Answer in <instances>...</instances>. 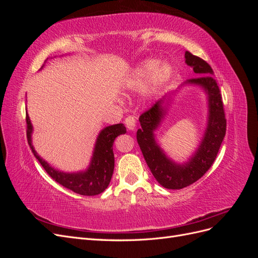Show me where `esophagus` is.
I'll return each mask as SVG.
<instances>
[{
  "label": "esophagus",
  "mask_w": 258,
  "mask_h": 258,
  "mask_svg": "<svg viewBox=\"0 0 258 258\" xmlns=\"http://www.w3.org/2000/svg\"><path fill=\"white\" fill-rule=\"evenodd\" d=\"M124 123H126L128 130H134L136 128V118L134 116H128L124 119Z\"/></svg>",
  "instance_id": "obj_1"
}]
</instances>
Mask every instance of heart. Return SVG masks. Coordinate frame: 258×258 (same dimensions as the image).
<instances>
[{"label": "heart", "instance_id": "obj_1", "mask_svg": "<svg viewBox=\"0 0 258 258\" xmlns=\"http://www.w3.org/2000/svg\"><path fill=\"white\" fill-rule=\"evenodd\" d=\"M172 74L173 68L167 62L159 64L158 60L147 59L134 70L127 81V87L131 90H143L152 79L155 87H159L167 83Z\"/></svg>", "mask_w": 258, "mask_h": 258}]
</instances>
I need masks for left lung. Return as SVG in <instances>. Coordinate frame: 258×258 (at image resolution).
I'll list each match as a JSON object with an SVG mask.
<instances>
[{"mask_svg":"<svg viewBox=\"0 0 258 258\" xmlns=\"http://www.w3.org/2000/svg\"><path fill=\"white\" fill-rule=\"evenodd\" d=\"M186 63L192 67L194 72L201 76L194 77L186 84L200 85L209 97V119L205 137L192 157L185 165L171 161L156 144L154 130L159 126L165 113L162 104L165 98L157 101L140 116L141 129L137 132V140L144 159L157 182L168 189H182L204 176L213 165L226 135V118L222 95L214 79V72L207 61L185 52Z\"/></svg>","mask_w":258,"mask_h":258,"instance_id":"left-lung-1","label":"left lung"}]
</instances>
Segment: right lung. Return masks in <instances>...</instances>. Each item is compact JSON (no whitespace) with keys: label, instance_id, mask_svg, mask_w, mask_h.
<instances>
[{"label":"right lung","instance_id":"obj_1","mask_svg":"<svg viewBox=\"0 0 258 258\" xmlns=\"http://www.w3.org/2000/svg\"><path fill=\"white\" fill-rule=\"evenodd\" d=\"M26 121L28 143L35 158L40 161L42 167L52 179L60 185L64 186L66 188L83 195V196H96V195L103 192L107 188L114 171L113 143L119 135H124L127 132L126 127L122 123L108 126L100 132L91 163L87 171L79 173H64L51 168L47 162L37 155L32 146V141H31L32 124H31L28 113H26Z\"/></svg>","mask_w":258,"mask_h":258}]
</instances>
